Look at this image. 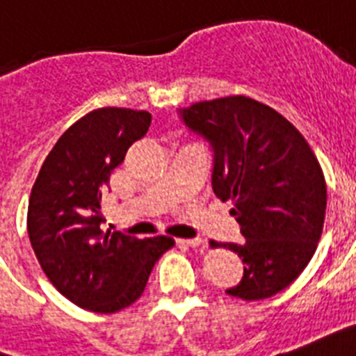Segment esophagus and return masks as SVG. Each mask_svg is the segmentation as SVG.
Returning <instances> with one entry per match:
<instances>
[{"label": "esophagus", "mask_w": 356, "mask_h": 356, "mask_svg": "<svg viewBox=\"0 0 356 356\" xmlns=\"http://www.w3.org/2000/svg\"><path fill=\"white\" fill-rule=\"evenodd\" d=\"M179 243L181 245H186V247H192V248H199V247H203L204 241L203 239H199V238H193V239H177Z\"/></svg>", "instance_id": "34e87169"}]
</instances>
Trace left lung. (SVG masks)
Listing matches in <instances>:
<instances>
[{
  "label": "left lung",
  "instance_id": "1",
  "mask_svg": "<svg viewBox=\"0 0 356 356\" xmlns=\"http://www.w3.org/2000/svg\"><path fill=\"white\" fill-rule=\"evenodd\" d=\"M183 122L213 149V193L232 201L245 243H218L243 259V280L227 294L270 298L303 273L322 238L327 186L302 133L254 98H213L181 109Z\"/></svg>",
  "mask_w": 356,
  "mask_h": 356
}]
</instances>
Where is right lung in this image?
<instances>
[{"label":"right lung","instance_id":"1","mask_svg":"<svg viewBox=\"0 0 356 356\" xmlns=\"http://www.w3.org/2000/svg\"><path fill=\"white\" fill-rule=\"evenodd\" d=\"M149 124L148 111H89L58 138L29 199V239L42 270L58 293L93 313L137 302L155 261L175 245L170 236L138 239L100 228L109 175Z\"/></svg>","mask_w":356,"mask_h":356}]
</instances>
